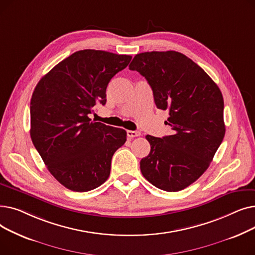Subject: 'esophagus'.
<instances>
[{"mask_svg":"<svg viewBox=\"0 0 255 255\" xmlns=\"http://www.w3.org/2000/svg\"><path fill=\"white\" fill-rule=\"evenodd\" d=\"M140 135V132L138 131H132V130H127V136L129 138H133V137H136Z\"/></svg>","mask_w":255,"mask_h":255,"instance_id":"obj_1","label":"esophagus"}]
</instances>
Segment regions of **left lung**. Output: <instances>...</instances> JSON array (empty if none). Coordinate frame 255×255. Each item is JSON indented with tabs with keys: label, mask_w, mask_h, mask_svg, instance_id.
Masks as SVG:
<instances>
[{
	"label": "left lung",
	"mask_w": 255,
	"mask_h": 255,
	"mask_svg": "<svg viewBox=\"0 0 255 255\" xmlns=\"http://www.w3.org/2000/svg\"><path fill=\"white\" fill-rule=\"evenodd\" d=\"M129 69L144 76L157 109L169 113L165 124L170 135L145 136L151 151L140 160L142 176L161 190H183L207 170L223 140L221 91L203 68L178 51L138 53Z\"/></svg>",
	"instance_id": "8db88e82"
}]
</instances>
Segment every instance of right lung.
Instances as JSON below:
<instances>
[{
  "mask_svg": "<svg viewBox=\"0 0 255 255\" xmlns=\"http://www.w3.org/2000/svg\"><path fill=\"white\" fill-rule=\"evenodd\" d=\"M132 57L84 49L66 58L37 84L31 99V138L47 169L76 192L97 188L110 177L112 158L126 141L124 129L89 118L106 103L111 79Z\"/></svg>",
  "mask_w": 255,
  "mask_h": 255,
  "instance_id": "1",
  "label": "right lung"
}]
</instances>
